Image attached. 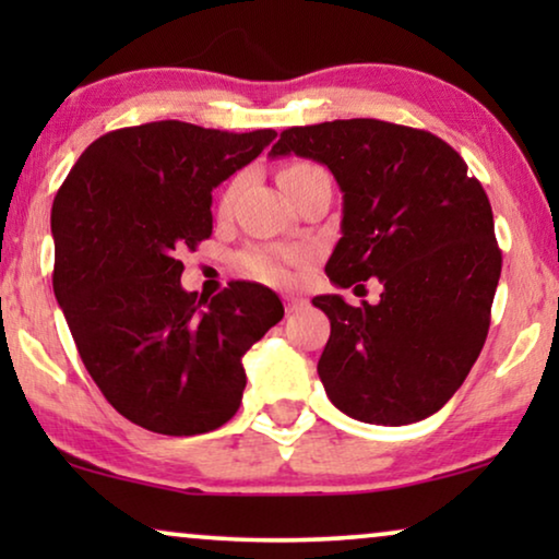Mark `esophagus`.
Segmentation results:
<instances>
[{
  "label": "esophagus",
  "instance_id": "esophagus-1",
  "mask_svg": "<svg viewBox=\"0 0 559 559\" xmlns=\"http://www.w3.org/2000/svg\"><path fill=\"white\" fill-rule=\"evenodd\" d=\"M308 308V300H302V297H285V310L289 316H295V312H300Z\"/></svg>",
  "mask_w": 559,
  "mask_h": 559
}]
</instances>
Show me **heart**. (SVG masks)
<instances>
[{"instance_id":"b5f03b06","label":"heart","mask_w":559,"mask_h":559,"mask_svg":"<svg viewBox=\"0 0 559 559\" xmlns=\"http://www.w3.org/2000/svg\"><path fill=\"white\" fill-rule=\"evenodd\" d=\"M316 170V165L308 163H297L289 165L280 173V182H285L289 178H297V175H305ZM224 203H228V195L224 198ZM305 251L297 249H272V247H251L239 254V264L241 270L251 274V277L266 282V285H287L293 280V266L305 262Z\"/></svg>"}]
</instances>
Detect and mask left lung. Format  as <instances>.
Returning a JSON list of instances; mask_svg holds the SVG:
<instances>
[{
  "label": "left lung",
  "mask_w": 559,
  "mask_h": 559,
  "mask_svg": "<svg viewBox=\"0 0 559 559\" xmlns=\"http://www.w3.org/2000/svg\"><path fill=\"white\" fill-rule=\"evenodd\" d=\"M270 155L316 159L338 180L343 236L325 264L333 285H384L361 308L341 295L312 300L331 320L318 361L325 394L371 425L435 415L491 325L501 249L484 186L440 136L379 119L289 127Z\"/></svg>",
  "instance_id": "left-lung-1"
}]
</instances>
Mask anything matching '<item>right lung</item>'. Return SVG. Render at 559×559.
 Wrapping results in <instances>:
<instances>
[{
  "mask_svg": "<svg viewBox=\"0 0 559 559\" xmlns=\"http://www.w3.org/2000/svg\"><path fill=\"white\" fill-rule=\"evenodd\" d=\"M277 132L150 121L91 142L52 201V289L106 402L159 435H201L241 404V356L285 308L270 287L186 293L180 254L213 231L211 190Z\"/></svg>",
  "mask_w": 559,
  "mask_h": 559,
  "instance_id": "add662e5",
  "label": "right lung"
}]
</instances>
